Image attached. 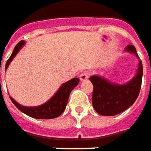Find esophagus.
Instances as JSON below:
<instances>
[{
  "mask_svg": "<svg viewBox=\"0 0 151 151\" xmlns=\"http://www.w3.org/2000/svg\"><path fill=\"white\" fill-rule=\"evenodd\" d=\"M90 76V75L87 72H84V73L81 74V76H80V81H86L88 78Z\"/></svg>",
  "mask_w": 151,
  "mask_h": 151,
  "instance_id": "34e87169",
  "label": "esophagus"
}]
</instances>
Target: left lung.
I'll return each mask as SVG.
<instances>
[{
	"label": "left lung",
	"mask_w": 151,
	"mask_h": 151,
	"mask_svg": "<svg viewBox=\"0 0 151 151\" xmlns=\"http://www.w3.org/2000/svg\"><path fill=\"white\" fill-rule=\"evenodd\" d=\"M125 50L134 54L139 59L136 74L130 81L125 84H117L98 75L90 77L93 84L92 106L99 115H118L132 106L139 96L143 76L142 62L134 45H127Z\"/></svg>",
	"instance_id": "obj_1"
}]
</instances>
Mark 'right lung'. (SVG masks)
I'll return each mask as SVG.
<instances>
[{
  "mask_svg": "<svg viewBox=\"0 0 151 151\" xmlns=\"http://www.w3.org/2000/svg\"><path fill=\"white\" fill-rule=\"evenodd\" d=\"M26 44V41L21 40L20 41L12 52L11 57L8 59L6 64V70L8 68L9 65L11 64L12 60L18 54V52ZM79 84V79L73 78L67 82L62 84L57 91L54 94V96L50 99L49 101L38 106H24L20 105L12 97H10L12 103L17 106L21 112L26 114L27 116H31L35 119H54L60 116L65 111L67 102H68L69 96L71 91Z\"/></svg>",
  "mask_w": 151,
  "mask_h": 151,
  "instance_id": "add662e5",
  "label": "right lung"
}]
</instances>
